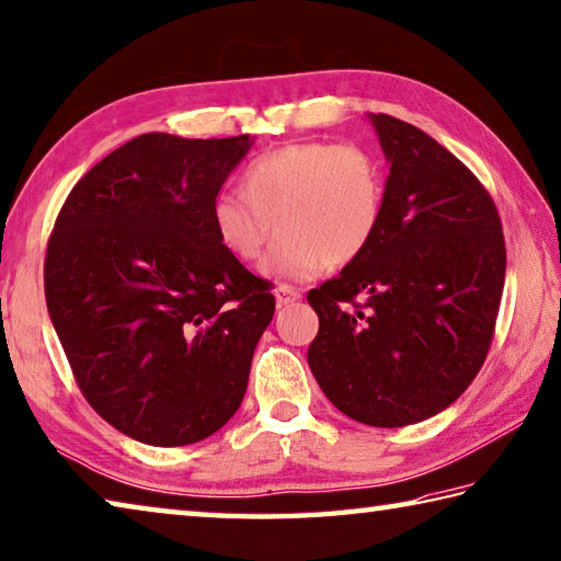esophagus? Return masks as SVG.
I'll return each mask as SVG.
<instances>
[{
	"label": "esophagus",
	"instance_id": "1",
	"mask_svg": "<svg viewBox=\"0 0 561 561\" xmlns=\"http://www.w3.org/2000/svg\"><path fill=\"white\" fill-rule=\"evenodd\" d=\"M274 299H277V307H289V304L301 299V294L294 287H287V284H279V287L274 289Z\"/></svg>",
	"mask_w": 561,
	"mask_h": 561
}]
</instances>
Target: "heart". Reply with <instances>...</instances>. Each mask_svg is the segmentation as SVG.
<instances>
[{
    "label": "heart",
    "instance_id": "b5f03b06",
    "mask_svg": "<svg viewBox=\"0 0 561 561\" xmlns=\"http://www.w3.org/2000/svg\"><path fill=\"white\" fill-rule=\"evenodd\" d=\"M382 213L385 174L368 149L301 141L252 159L242 193H220L210 220L222 250L240 262L257 260L277 230L262 272L301 282L358 260Z\"/></svg>",
    "mask_w": 561,
    "mask_h": 561
}]
</instances>
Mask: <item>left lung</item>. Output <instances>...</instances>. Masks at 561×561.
<instances>
[{
  "label": "left lung",
  "mask_w": 561,
  "mask_h": 561,
  "mask_svg": "<svg viewBox=\"0 0 561 561\" xmlns=\"http://www.w3.org/2000/svg\"><path fill=\"white\" fill-rule=\"evenodd\" d=\"M368 119L390 164L382 222L358 260L309 291L319 333L307 358L343 414L392 430L439 414L481 370L505 240L493 198L449 149L410 122Z\"/></svg>",
  "instance_id": "left-lung-1"
}]
</instances>
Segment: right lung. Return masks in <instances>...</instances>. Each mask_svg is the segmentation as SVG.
Returning <instances> with one entry per match:
<instances>
[{
  "label": "right lung",
  "mask_w": 561,
  "mask_h": 561,
  "mask_svg": "<svg viewBox=\"0 0 561 561\" xmlns=\"http://www.w3.org/2000/svg\"><path fill=\"white\" fill-rule=\"evenodd\" d=\"M252 141L139 135L58 213L50 323L90 407L141 444L206 439L245 397L274 297L222 250L210 208Z\"/></svg>",
  "instance_id": "right-lung-1"
}]
</instances>
